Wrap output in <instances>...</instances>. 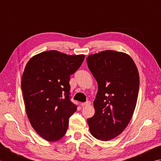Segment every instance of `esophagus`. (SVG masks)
<instances>
[{
    "label": "esophagus",
    "instance_id": "1",
    "mask_svg": "<svg viewBox=\"0 0 161 161\" xmlns=\"http://www.w3.org/2000/svg\"><path fill=\"white\" fill-rule=\"evenodd\" d=\"M91 104V102L90 101H86V102L85 103H82V106H90V105Z\"/></svg>",
    "mask_w": 161,
    "mask_h": 161
}]
</instances>
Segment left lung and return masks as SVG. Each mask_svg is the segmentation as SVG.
Returning a JSON list of instances; mask_svg holds the SVG:
<instances>
[{"label": "left lung", "mask_w": 161, "mask_h": 161, "mask_svg": "<svg viewBox=\"0 0 161 161\" xmlns=\"http://www.w3.org/2000/svg\"><path fill=\"white\" fill-rule=\"evenodd\" d=\"M87 63L98 83L95 114L87 123L95 138L108 141L122 133L133 116L138 97V71L129 55L110 50L90 55Z\"/></svg>", "instance_id": "8db88e82"}]
</instances>
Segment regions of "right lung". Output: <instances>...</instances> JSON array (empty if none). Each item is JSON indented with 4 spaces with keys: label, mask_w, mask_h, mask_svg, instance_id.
Returning <instances> with one entry per match:
<instances>
[{
    "label": "right lung",
    "mask_w": 161,
    "mask_h": 161,
    "mask_svg": "<svg viewBox=\"0 0 161 161\" xmlns=\"http://www.w3.org/2000/svg\"><path fill=\"white\" fill-rule=\"evenodd\" d=\"M84 58L48 51L32 57L25 67L21 90L26 113L36 132L49 142L64 136L69 119L77 110L70 100V76Z\"/></svg>",
    "instance_id": "1"
}]
</instances>
